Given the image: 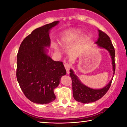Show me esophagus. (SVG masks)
<instances>
[{"label": "esophagus", "instance_id": "esophagus-1", "mask_svg": "<svg viewBox=\"0 0 127 127\" xmlns=\"http://www.w3.org/2000/svg\"><path fill=\"white\" fill-rule=\"evenodd\" d=\"M64 67H65L66 71H67V73H69V69L70 68V67H71L69 64L68 63H65L64 64Z\"/></svg>", "mask_w": 127, "mask_h": 127}]
</instances>
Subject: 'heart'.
Listing matches in <instances>:
<instances>
[{
  "instance_id": "1",
  "label": "heart",
  "mask_w": 127,
  "mask_h": 127,
  "mask_svg": "<svg viewBox=\"0 0 127 127\" xmlns=\"http://www.w3.org/2000/svg\"><path fill=\"white\" fill-rule=\"evenodd\" d=\"M81 33V30L79 29H72L64 32L60 35L59 43L62 45L68 44L70 42L77 37ZM51 47L55 51L58 50V47L55 43H52Z\"/></svg>"
}]
</instances>
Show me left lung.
<instances>
[{"label":"left lung","mask_w":127,"mask_h":127,"mask_svg":"<svg viewBox=\"0 0 127 127\" xmlns=\"http://www.w3.org/2000/svg\"><path fill=\"white\" fill-rule=\"evenodd\" d=\"M99 37L96 41L95 44L99 48H103L107 50L110 55L112 59V64L113 69V76L108 84L103 88L100 89H94L83 84L79 77L75 74L74 71L71 69L69 70V75L71 77L72 84L73 96L75 100L80 103L86 104L95 102L103 97L107 93L110 87L111 83L113 80V75L115 71V51L114 47L111 42L110 38L103 31L98 30Z\"/></svg>","instance_id":"1"}]
</instances>
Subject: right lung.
<instances>
[{
	"label": "right lung",
	"instance_id": "right-lung-1",
	"mask_svg": "<svg viewBox=\"0 0 127 127\" xmlns=\"http://www.w3.org/2000/svg\"><path fill=\"white\" fill-rule=\"evenodd\" d=\"M56 21L34 30L22 41L17 55L16 78L23 92L30 101L40 104L55 99L54 90L66 74L63 62L48 55L50 31Z\"/></svg>",
	"mask_w": 127,
	"mask_h": 127
}]
</instances>
